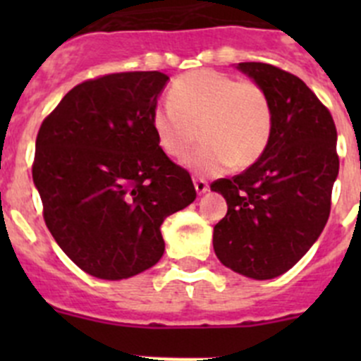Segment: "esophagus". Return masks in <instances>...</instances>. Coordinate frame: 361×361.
Instances as JSON below:
<instances>
[{
	"label": "esophagus",
	"mask_w": 361,
	"mask_h": 361,
	"mask_svg": "<svg viewBox=\"0 0 361 361\" xmlns=\"http://www.w3.org/2000/svg\"><path fill=\"white\" fill-rule=\"evenodd\" d=\"M194 185H195V190H197V194H204V192L209 188L207 181L202 180V178H199V176H194Z\"/></svg>",
	"instance_id": "obj_1"
}]
</instances>
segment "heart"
<instances>
[{"mask_svg":"<svg viewBox=\"0 0 361 361\" xmlns=\"http://www.w3.org/2000/svg\"><path fill=\"white\" fill-rule=\"evenodd\" d=\"M167 101L152 113L160 150L171 159H185L199 130L204 145L187 166L201 176H216L231 166L246 169L267 150L274 110L265 87L255 80L195 69L174 80Z\"/></svg>","mask_w":361,"mask_h":361,"instance_id":"heart-1","label":"heart"}]
</instances>
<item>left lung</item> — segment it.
<instances>
[{
	"instance_id": "obj_1",
	"label": "left lung",
	"mask_w": 361,
	"mask_h": 361,
	"mask_svg": "<svg viewBox=\"0 0 361 361\" xmlns=\"http://www.w3.org/2000/svg\"><path fill=\"white\" fill-rule=\"evenodd\" d=\"M238 68L269 92L274 127L253 166L211 183L228 206L214 225L213 248L234 272L271 279L292 269L325 228L338 174L337 129L298 76L265 63Z\"/></svg>"
}]
</instances>
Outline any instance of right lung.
<instances>
[{
	"label": "right lung",
	"mask_w": 361,
	"mask_h": 361,
	"mask_svg": "<svg viewBox=\"0 0 361 361\" xmlns=\"http://www.w3.org/2000/svg\"><path fill=\"white\" fill-rule=\"evenodd\" d=\"M167 80L160 71L85 80L39 126L32 181L43 220L87 274L126 279L150 269L164 253V218L197 197L152 129Z\"/></svg>",
	"instance_id": "obj_1"
}]
</instances>
